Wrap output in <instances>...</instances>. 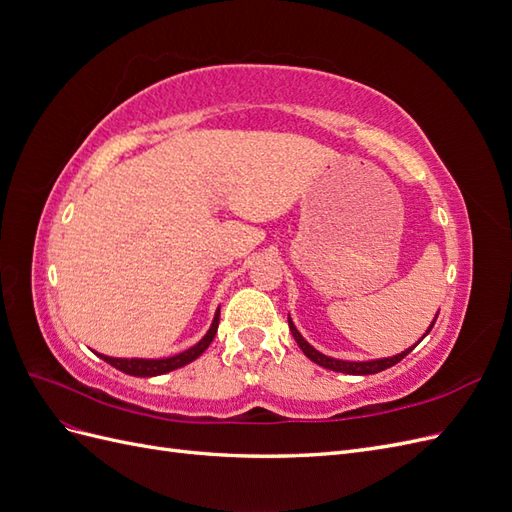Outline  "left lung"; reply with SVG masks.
Returning a JSON list of instances; mask_svg holds the SVG:
<instances>
[{
  "instance_id": "1",
  "label": "left lung",
  "mask_w": 512,
  "mask_h": 512,
  "mask_svg": "<svg viewBox=\"0 0 512 512\" xmlns=\"http://www.w3.org/2000/svg\"><path fill=\"white\" fill-rule=\"evenodd\" d=\"M436 318H438V314H436ZM433 324H436V320H433L431 324H429V329H427V333L433 329ZM288 327H290V333H292V337H294V342L299 344V348L305 352V356L307 359H312L314 363H318L320 367H324V369H331V371H342V374H350V376H369V374H378V371H384V369H389V367H393V365H397L401 359H404L406 354H410L412 350H414V346L412 348H408V350H404L401 354H395V356H389V359H376V361H342V359H331V356H327V354H322V352H318L316 348H312L309 346L305 339H303V335L297 331V327H294V322L288 318ZM425 333V335H427ZM423 335V337H425ZM421 337V339H423ZM421 339H418V342H421Z\"/></svg>"
}]
</instances>
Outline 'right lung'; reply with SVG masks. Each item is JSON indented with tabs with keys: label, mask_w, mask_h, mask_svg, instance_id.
<instances>
[{
	"label": "right lung",
	"mask_w": 512,
	"mask_h": 512,
	"mask_svg": "<svg viewBox=\"0 0 512 512\" xmlns=\"http://www.w3.org/2000/svg\"><path fill=\"white\" fill-rule=\"evenodd\" d=\"M218 324H220V309L215 312L211 329L207 331V335L200 339L196 346L188 348L185 352H179L175 356H168V359H113V356H106V354H98V356H100V359H104L108 365H113L115 369L123 371V374L138 376V378L162 376V374H168V371L179 369L183 365L192 363L194 359H198V356L203 354L209 348V344L213 342L215 333H218Z\"/></svg>",
	"instance_id": "1"
}]
</instances>
